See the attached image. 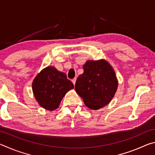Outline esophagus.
I'll return each mask as SVG.
<instances>
[{
    "instance_id": "esophagus-1",
    "label": "esophagus",
    "mask_w": 155,
    "mask_h": 155,
    "mask_svg": "<svg viewBox=\"0 0 155 155\" xmlns=\"http://www.w3.org/2000/svg\"><path fill=\"white\" fill-rule=\"evenodd\" d=\"M76 81H77V78H74V79H72V82L73 83V84H74V85H75V83H76Z\"/></svg>"
}]
</instances>
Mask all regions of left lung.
Wrapping results in <instances>:
<instances>
[{"label":"left lung","instance_id":"8db88e82","mask_svg":"<svg viewBox=\"0 0 155 155\" xmlns=\"http://www.w3.org/2000/svg\"><path fill=\"white\" fill-rule=\"evenodd\" d=\"M83 70L76 81V91L89 108L98 109L107 105L117 87L114 69L106 61L99 60L87 61Z\"/></svg>","mask_w":155,"mask_h":155}]
</instances>
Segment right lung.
I'll return each mask as SVG.
<instances>
[{"instance_id": "1", "label": "right lung", "mask_w": 155, "mask_h": 155, "mask_svg": "<svg viewBox=\"0 0 155 155\" xmlns=\"http://www.w3.org/2000/svg\"><path fill=\"white\" fill-rule=\"evenodd\" d=\"M33 91L37 101L47 110H54L59 107L68 91L74 85L67 76L54 67L41 70L33 82Z\"/></svg>"}]
</instances>
